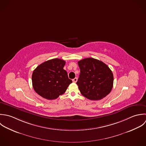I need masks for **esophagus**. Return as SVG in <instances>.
Returning <instances> with one entry per match:
<instances>
[{
	"label": "esophagus",
	"mask_w": 146,
	"mask_h": 146,
	"mask_svg": "<svg viewBox=\"0 0 146 146\" xmlns=\"http://www.w3.org/2000/svg\"><path fill=\"white\" fill-rule=\"evenodd\" d=\"M77 81H78V78H75L72 80V82H73L74 83H76Z\"/></svg>",
	"instance_id": "esophagus-1"
}]
</instances>
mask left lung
I'll return each instance as SVG.
<instances>
[{"label":"left lung","instance_id":"left-lung-1","mask_svg":"<svg viewBox=\"0 0 146 146\" xmlns=\"http://www.w3.org/2000/svg\"><path fill=\"white\" fill-rule=\"evenodd\" d=\"M80 73L77 85L83 96L91 100L106 97L113 86V74L102 61L87 58L78 62Z\"/></svg>","mask_w":146,"mask_h":146}]
</instances>
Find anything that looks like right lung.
Returning a JSON list of instances; mask_svg holds the SVG:
<instances>
[{
  "instance_id": "obj_1",
  "label": "right lung",
  "mask_w": 146,
  "mask_h": 146,
  "mask_svg": "<svg viewBox=\"0 0 146 146\" xmlns=\"http://www.w3.org/2000/svg\"><path fill=\"white\" fill-rule=\"evenodd\" d=\"M66 62L55 58L47 60L33 71L32 85L35 92L48 100L56 99L63 95L72 82L63 69Z\"/></svg>"
}]
</instances>
